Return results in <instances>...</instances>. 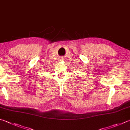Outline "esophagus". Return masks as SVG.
Returning a JSON list of instances; mask_svg holds the SVG:
<instances>
[{
    "label": "esophagus",
    "instance_id": "esophagus-1",
    "mask_svg": "<svg viewBox=\"0 0 130 130\" xmlns=\"http://www.w3.org/2000/svg\"><path fill=\"white\" fill-rule=\"evenodd\" d=\"M63 58H60V61H63Z\"/></svg>",
    "mask_w": 130,
    "mask_h": 130
}]
</instances>
